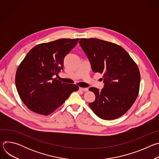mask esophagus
<instances>
[{"mask_svg":"<svg viewBox=\"0 0 159 159\" xmlns=\"http://www.w3.org/2000/svg\"><path fill=\"white\" fill-rule=\"evenodd\" d=\"M79 90H82V91H84V92H86L88 90V89L87 88H83V87H79Z\"/></svg>","mask_w":159,"mask_h":159,"instance_id":"1","label":"esophagus"}]
</instances>
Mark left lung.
Returning <instances> with one entry per match:
<instances>
[{
    "mask_svg": "<svg viewBox=\"0 0 159 159\" xmlns=\"http://www.w3.org/2000/svg\"><path fill=\"white\" fill-rule=\"evenodd\" d=\"M79 44L93 72L103 74L104 88L101 90L95 87L89 89L96 96L89 106L102 120L121 116L139 94L140 74L137 64L116 44L96 38H81Z\"/></svg>",
    "mask_w": 159,
    "mask_h": 159,
    "instance_id": "left-lung-1",
    "label": "left lung"
}]
</instances>
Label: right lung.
I'll list each match as a JSON object with an SVG mask.
<instances>
[{"label":"right lung","instance_id":"add662e5","mask_svg":"<svg viewBox=\"0 0 159 159\" xmlns=\"http://www.w3.org/2000/svg\"><path fill=\"white\" fill-rule=\"evenodd\" d=\"M79 39H59L33 47L19 65L16 86L25 104L32 111L48 115L60 107L74 91L75 84L53 77L63 69V60Z\"/></svg>","mask_w":159,"mask_h":159}]
</instances>
